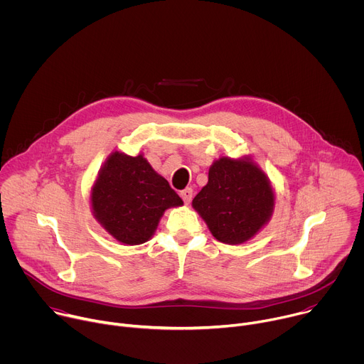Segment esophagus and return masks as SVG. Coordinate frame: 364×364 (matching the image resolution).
Wrapping results in <instances>:
<instances>
[{
  "instance_id": "esophagus-1",
  "label": "esophagus",
  "mask_w": 364,
  "mask_h": 364,
  "mask_svg": "<svg viewBox=\"0 0 364 364\" xmlns=\"http://www.w3.org/2000/svg\"><path fill=\"white\" fill-rule=\"evenodd\" d=\"M180 196L184 200V203L188 204L191 201V198H193V190L191 188H184V190L180 191Z\"/></svg>"
}]
</instances>
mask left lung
I'll use <instances>...</instances> for the list:
<instances>
[{
  "label": "left lung",
  "instance_id": "left-lung-1",
  "mask_svg": "<svg viewBox=\"0 0 364 364\" xmlns=\"http://www.w3.org/2000/svg\"><path fill=\"white\" fill-rule=\"evenodd\" d=\"M275 196L265 173L250 159H219L209 181L193 198V207L223 243L239 245L268 223Z\"/></svg>",
  "mask_w": 364,
  "mask_h": 364
}]
</instances>
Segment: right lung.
Wrapping results in <instances>:
<instances>
[{"mask_svg": "<svg viewBox=\"0 0 364 364\" xmlns=\"http://www.w3.org/2000/svg\"><path fill=\"white\" fill-rule=\"evenodd\" d=\"M90 200L95 219L124 245L146 242L164 212L183 204L141 154L129 157L118 151L100 168Z\"/></svg>", "mask_w": 364, "mask_h": 364, "instance_id": "obj_1", "label": "right lung"}]
</instances>
